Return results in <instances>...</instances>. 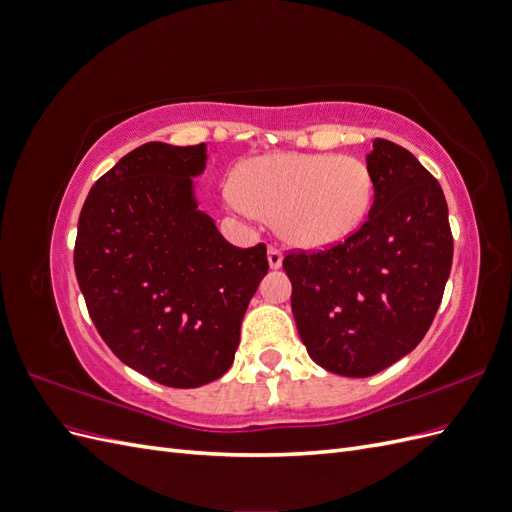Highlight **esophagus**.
Segmentation results:
<instances>
[{"label":"esophagus","mask_w":512,"mask_h":512,"mask_svg":"<svg viewBox=\"0 0 512 512\" xmlns=\"http://www.w3.org/2000/svg\"><path fill=\"white\" fill-rule=\"evenodd\" d=\"M267 258H269V267L271 269H280L282 267V260H284V254L277 245H271L269 252H267Z\"/></svg>","instance_id":"1"}]
</instances>
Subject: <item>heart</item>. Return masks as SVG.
<instances>
[{
	"mask_svg": "<svg viewBox=\"0 0 512 512\" xmlns=\"http://www.w3.org/2000/svg\"><path fill=\"white\" fill-rule=\"evenodd\" d=\"M369 166L337 153H273L245 162L230 205L245 218L275 220L301 250H324L361 228L374 205Z\"/></svg>",
	"mask_w": 512,
	"mask_h": 512,
	"instance_id": "b5f03b06",
	"label": "heart"
}]
</instances>
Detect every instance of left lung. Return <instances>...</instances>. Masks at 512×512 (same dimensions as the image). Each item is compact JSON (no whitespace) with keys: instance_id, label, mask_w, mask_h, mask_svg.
Wrapping results in <instances>:
<instances>
[{"instance_id":"obj_1","label":"left lung","mask_w":512,"mask_h":512,"mask_svg":"<svg viewBox=\"0 0 512 512\" xmlns=\"http://www.w3.org/2000/svg\"><path fill=\"white\" fill-rule=\"evenodd\" d=\"M365 162L376 185L365 224L331 250L284 258L307 354L348 378L374 376L421 344L453 265L446 198L429 170L384 138Z\"/></svg>"}]
</instances>
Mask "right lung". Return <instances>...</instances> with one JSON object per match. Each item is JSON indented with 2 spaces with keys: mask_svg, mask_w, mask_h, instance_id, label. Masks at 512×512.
Here are the masks:
<instances>
[{
  "mask_svg": "<svg viewBox=\"0 0 512 512\" xmlns=\"http://www.w3.org/2000/svg\"><path fill=\"white\" fill-rule=\"evenodd\" d=\"M205 166V143L130 151L91 188L74 245L76 280L106 346L173 389L226 374L269 271L265 245H230L198 209L194 179Z\"/></svg>",
  "mask_w": 512,
  "mask_h": 512,
  "instance_id": "right-lung-1",
  "label": "right lung"
}]
</instances>
